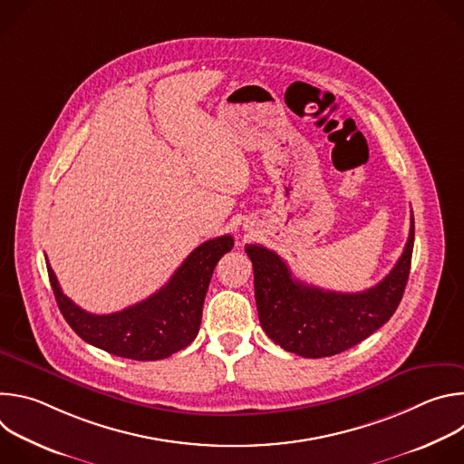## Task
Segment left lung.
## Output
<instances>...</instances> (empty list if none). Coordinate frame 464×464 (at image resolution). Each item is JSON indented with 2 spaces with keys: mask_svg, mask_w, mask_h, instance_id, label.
<instances>
[{
  "mask_svg": "<svg viewBox=\"0 0 464 464\" xmlns=\"http://www.w3.org/2000/svg\"><path fill=\"white\" fill-rule=\"evenodd\" d=\"M413 240L411 215L410 237L399 262L376 286L356 294L304 285L292 277L276 251L247 244L262 330L285 351L303 358L334 356L358 345L387 323L401 304L411 268Z\"/></svg>",
  "mask_w": 464,
  "mask_h": 464,
  "instance_id": "obj_1",
  "label": "left lung"
}]
</instances>
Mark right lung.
<instances>
[{
	"mask_svg": "<svg viewBox=\"0 0 464 464\" xmlns=\"http://www.w3.org/2000/svg\"><path fill=\"white\" fill-rule=\"evenodd\" d=\"M233 244L231 235L204 242L161 290L138 304L102 315L82 310L65 295L49 262L47 274L63 319L84 342L121 358L152 362L169 358L196 338L215 266Z\"/></svg>",
	"mask_w": 464,
	"mask_h": 464,
	"instance_id": "right-lung-1",
	"label": "right lung"
}]
</instances>
